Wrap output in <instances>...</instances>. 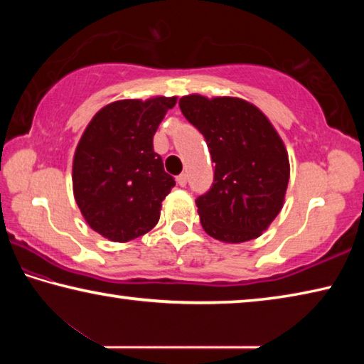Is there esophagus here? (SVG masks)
Returning a JSON list of instances; mask_svg holds the SVG:
<instances>
[{
	"label": "esophagus",
	"instance_id": "34e87169",
	"mask_svg": "<svg viewBox=\"0 0 364 364\" xmlns=\"http://www.w3.org/2000/svg\"><path fill=\"white\" fill-rule=\"evenodd\" d=\"M176 183L180 184L181 188H183V186H186V183H188V175H186V173H181L180 176L176 178Z\"/></svg>",
	"mask_w": 364,
	"mask_h": 364
}]
</instances>
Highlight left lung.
I'll return each mask as SVG.
<instances>
[{
	"mask_svg": "<svg viewBox=\"0 0 364 364\" xmlns=\"http://www.w3.org/2000/svg\"><path fill=\"white\" fill-rule=\"evenodd\" d=\"M180 109L207 141L213 184L196 199L204 231L221 242L262 236L284 204L289 156L268 117L241 97L183 96Z\"/></svg>",
	"mask_w": 364,
	"mask_h": 364,
	"instance_id": "8db88e82",
	"label": "left lung"
}]
</instances>
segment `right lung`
<instances>
[{
	"mask_svg": "<svg viewBox=\"0 0 364 364\" xmlns=\"http://www.w3.org/2000/svg\"><path fill=\"white\" fill-rule=\"evenodd\" d=\"M175 104L176 96L110 102L78 141L73 196L91 230L109 241H132L157 225L175 180L164 170L152 139Z\"/></svg>",
	"mask_w": 364,
	"mask_h": 364,
	"instance_id": "add662e5",
	"label": "right lung"
}]
</instances>
